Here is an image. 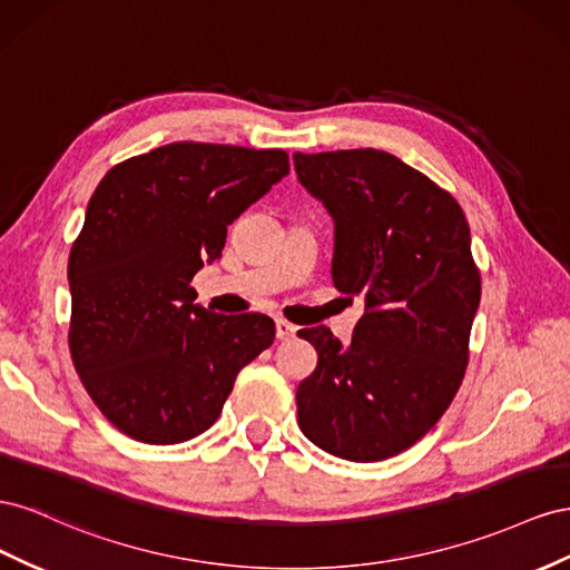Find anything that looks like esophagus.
<instances>
[{
	"label": "esophagus",
	"instance_id": "34e87169",
	"mask_svg": "<svg viewBox=\"0 0 570 570\" xmlns=\"http://www.w3.org/2000/svg\"><path fill=\"white\" fill-rule=\"evenodd\" d=\"M296 330H298V327H294V324H291V322L276 320V338H282V341L294 338V336H296Z\"/></svg>",
	"mask_w": 570,
	"mask_h": 570
}]
</instances>
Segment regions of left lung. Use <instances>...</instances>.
Wrapping results in <instances>:
<instances>
[{"mask_svg":"<svg viewBox=\"0 0 570 570\" xmlns=\"http://www.w3.org/2000/svg\"><path fill=\"white\" fill-rule=\"evenodd\" d=\"M298 181L334 217V286L361 296L348 346L301 330L317 367L298 384V425L332 456L372 463L425 436L465 377L480 269L459 200L382 150L294 155Z\"/></svg>","mask_w":570,"mask_h":570,"instance_id":"1","label":"left lung"}]
</instances>
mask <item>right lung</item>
Wrapping results in <instances>:
<instances>
[{
	"instance_id": "obj_1",
	"label": "right lung",
	"mask_w": 570,
	"mask_h": 570,
	"mask_svg": "<svg viewBox=\"0 0 570 570\" xmlns=\"http://www.w3.org/2000/svg\"><path fill=\"white\" fill-rule=\"evenodd\" d=\"M286 174L284 150L169 142L97 184L69 255V351L119 432L142 444L203 434L240 367L272 346L267 315L207 311L190 282L222 257L226 226Z\"/></svg>"
}]
</instances>
